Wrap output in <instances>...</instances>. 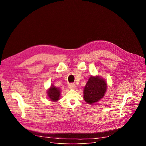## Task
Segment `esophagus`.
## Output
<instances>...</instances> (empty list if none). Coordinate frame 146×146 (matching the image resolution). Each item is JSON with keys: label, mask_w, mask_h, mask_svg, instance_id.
I'll list each match as a JSON object with an SVG mask.
<instances>
[{"label": "esophagus", "mask_w": 146, "mask_h": 146, "mask_svg": "<svg viewBox=\"0 0 146 146\" xmlns=\"http://www.w3.org/2000/svg\"><path fill=\"white\" fill-rule=\"evenodd\" d=\"M68 87L70 89H72V90H74V89L76 88V86L74 84V83H70V84L68 86Z\"/></svg>", "instance_id": "1"}]
</instances>
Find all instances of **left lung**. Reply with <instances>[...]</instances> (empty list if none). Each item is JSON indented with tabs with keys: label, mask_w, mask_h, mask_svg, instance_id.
I'll return each instance as SVG.
<instances>
[{
	"label": "left lung",
	"mask_w": 146,
	"mask_h": 146,
	"mask_svg": "<svg viewBox=\"0 0 146 146\" xmlns=\"http://www.w3.org/2000/svg\"><path fill=\"white\" fill-rule=\"evenodd\" d=\"M106 81L99 77L91 76L84 90V99L88 104H92L101 99L106 92Z\"/></svg>",
	"instance_id": "obj_1"
}]
</instances>
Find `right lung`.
<instances>
[{
    "mask_svg": "<svg viewBox=\"0 0 146 146\" xmlns=\"http://www.w3.org/2000/svg\"><path fill=\"white\" fill-rule=\"evenodd\" d=\"M60 91L58 88H56L54 86H51L48 91V96L49 98L54 102L57 101L60 96Z\"/></svg>",
    "mask_w": 146,
    "mask_h": 146,
    "instance_id": "add662e5",
    "label": "right lung"
}]
</instances>
